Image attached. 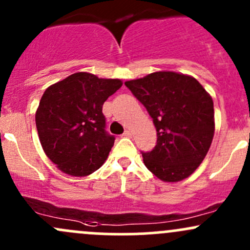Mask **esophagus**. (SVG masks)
<instances>
[{"mask_svg":"<svg viewBox=\"0 0 250 250\" xmlns=\"http://www.w3.org/2000/svg\"><path fill=\"white\" fill-rule=\"evenodd\" d=\"M123 135H125V136H132V132H130L129 129H127V130H125Z\"/></svg>","mask_w":250,"mask_h":250,"instance_id":"esophagus-1","label":"esophagus"}]
</instances>
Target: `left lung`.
<instances>
[{
	"label": "left lung",
	"instance_id": "left-lung-1",
	"mask_svg": "<svg viewBox=\"0 0 250 250\" xmlns=\"http://www.w3.org/2000/svg\"><path fill=\"white\" fill-rule=\"evenodd\" d=\"M157 129L152 151L141 152L146 167L164 182L185 180L206 157L214 135L213 101L196 79L157 72L125 81Z\"/></svg>",
	"mask_w": 250,
	"mask_h": 250
}]
</instances>
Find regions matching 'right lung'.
<instances>
[{
	"label": "right lung",
	"instance_id": "add662e5",
	"mask_svg": "<svg viewBox=\"0 0 250 250\" xmlns=\"http://www.w3.org/2000/svg\"><path fill=\"white\" fill-rule=\"evenodd\" d=\"M122 86L118 79L75 73L44 92L36 112L42 147L61 171L87 176L106 160L115 136L106 132L104 102Z\"/></svg>",
	"mask_w": 250,
	"mask_h": 250
}]
</instances>
